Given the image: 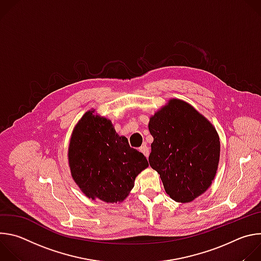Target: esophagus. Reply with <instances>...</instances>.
I'll return each instance as SVG.
<instances>
[{
    "label": "esophagus",
    "instance_id": "esophagus-1",
    "mask_svg": "<svg viewBox=\"0 0 261 261\" xmlns=\"http://www.w3.org/2000/svg\"><path fill=\"white\" fill-rule=\"evenodd\" d=\"M139 152H141L146 158L148 157V155H150V148H148L147 145H142L140 148H139Z\"/></svg>",
    "mask_w": 261,
    "mask_h": 261
}]
</instances>
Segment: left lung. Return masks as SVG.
Returning a JSON list of instances; mask_svg holds the SVG:
<instances>
[{
	"label": "left lung",
	"mask_w": 261,
	"mask_h": 261,
	"mask_svg": "<svg viewBox=\"0 0 261 261\" xmlns=\"http://www.w3.org/2000/svg\"><path fill=\"white\" fill-rule=\"evenodd\" d=\"M148 162L171 199L190 202L212 185L220 158L215 127L189 103L170 99L151 117Z\"/></svg>",
	"instance_id": "obj_1"
}]
</instances>
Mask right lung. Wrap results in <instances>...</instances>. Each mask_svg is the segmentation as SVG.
Instances as JSON below:
<instances>
[{
	"label": "right lung",
	"mask_w": 261,
	"mask_h": 261,
	"mask_svg": "<svg viewBox=\"0 0 261 261\" xmlns=\"http://www.w3.org/2000/svg\"><path fill=\"white\" fill-rule=\"evenodd\" d=\"M94 111H87L72 132L68 151L71 175L87 197L122 202L148 163L125 136L118 135L109 120Z\"/></svg>",
	"instance_id": "1"
}]
</instances>
